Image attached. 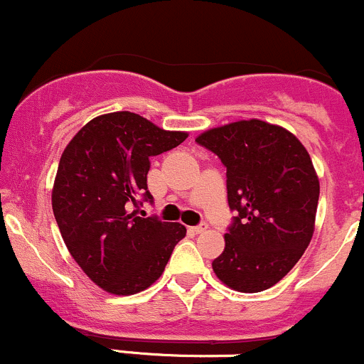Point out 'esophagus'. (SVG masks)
Returning a JSON list of instances; mask_svg holds the SVG:
<instances>
[{
  "mask_svg": "<svg viewBox=\"0 0 364 364\" xmlns=\"http://www.w3.org/2000/svg\"><path fill=\"white\" fill-rule=\"evenodd\" d=\"M206 229H208V225H206L205 222H203V224L196 225V228H191V230H193V232H196V234H201V232H205Z\"/></svg>",
  "mask_w": 364,
  "mask_h": 364,
  "instance_id": "1",
  "label": "esophagus"
}]
</instances>
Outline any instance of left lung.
Masks as SVG:
<instances>
[{
  "label": "left lung",
  "instance_id": "8db88e82",
  "mask_svg": "<svg viewBox=\"0 0 364 364\" xmlns=\"http://www.w3.org/2000/svg\"><path fill=\"white\" fill-rule=\"evenodd\" d=\"M196 142L228 168V201L237 212L213 272L236 291L274 287L314 234L319 178L311 156L291 132L262 119L210 128Z\"/></svg>",
  "mask_w": 364,
  "mask_h": 364
}]
</instances>
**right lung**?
Returning a JSON list of instances; mask_svg holds the SVG:
<instances>
[{
  "label": "right lung",
  "instance_id": "1",
  "mask_svg": "<svg viewBox=\"0 0 364 364\" xmlns=\"http://www.w3.org/2000/svg\"><path fill=\"white\" fill-rule=\"evenodd\" d=\"M187 139L130 111L88 121L60 156L52 208L62 240L97 287L112 295L149 288L186 236L178 222L136 217L147 191L151 156Z\"/></svg>",
  "mask_w": 364,
  "mask_h": 364
}]
</instances>
